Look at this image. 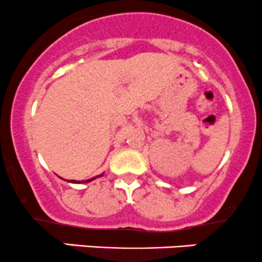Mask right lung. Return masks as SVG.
<instances>
[{"label":"right lung","mask_w":262,"mask_h":262,"mask_svg":"<svg viewBox=\"0 0 262 262\" xmlns=\"http://www.w3.org/2000/svg\"><path fill=\"white\" fill-rule=\"evenodd\" d=\"M99 177H102V175H98V177H94V178H92V179H88V180H82V182H77V180H71V183H74V184H80V183H89V182H92V180H94V179H96V178H99Z\"/></svg>","instance_id":"1"}]
</instances>
